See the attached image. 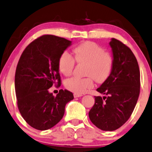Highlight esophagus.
<instances>
[{"instance_id": "1", "label": "esophagus", "mask_w": 152, "mask_h": 152, "mask_svg": "<svg viewBox=\"0 0 152 152\" xmlns=\"http://www.w3.org/2000/svg\"><path fill=\"white\" fill-rule=\"evenodd\" d=\"M82 96V94H75V93L74 94V97H75V98H78V97H80V96Z\"/></svg>"}]
</instances>
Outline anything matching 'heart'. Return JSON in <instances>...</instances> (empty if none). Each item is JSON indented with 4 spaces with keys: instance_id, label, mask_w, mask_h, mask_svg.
<instances>
[{
    "instance_id": "b5f03b06",
    "label": "heart",
    "mask_w": 152,
    "mask_h": 152,
    "mask_svg": "<svg viewBox=\"0 0 152 152\" xmlns=\"http://www.w3.org/2000/svg\"><path fill=\"white\" fill-rule=\"evenodd\" d=\"M75 59L68 52L61 53L58 59V68L65 76L72 74L75 60L85 64V78L72 77L65 82V87L72 92L82 94L94 87V79L97 82H104L111 72L113 59L109 53L96 43L85 42L73 50Z\"/></svg>"
}]
</instances>
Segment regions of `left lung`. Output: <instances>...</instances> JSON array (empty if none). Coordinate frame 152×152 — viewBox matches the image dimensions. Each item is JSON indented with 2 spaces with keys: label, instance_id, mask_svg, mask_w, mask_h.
Listing matches in <instances>:
<instances>
[{
  "label": "left lung",
  "instance_id": "1",
  "mask_svg": "<svg viewBox=\"0 0 152 152\" xmlns=\"http://www.w3.org/2000/svg\"><path fill=\"white\" fill-rule=\"evenodd\" d=\"M113 65L111 72L96 89L106 96H94L89 117L95 126L104 131L119 128L129 119L137 102L140 72L137 61L130 48L112 38Z\"/></svg>",
  "mask_w": 152,
  "mask_h": 152
}]
</instances>
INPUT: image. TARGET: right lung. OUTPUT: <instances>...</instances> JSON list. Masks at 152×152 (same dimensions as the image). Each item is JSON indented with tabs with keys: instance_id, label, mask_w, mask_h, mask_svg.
I'll use <instances>...</instances> for the list:
<instances>
[{
	"instance_id": "1",
	"label": "right lung",
	"mask_w": 152,
	"mask_h": 152,
	"mask_svg": "<svg viewBox=\"0 0 152 152\" xmlns=\"http://www.w3.org/2000/svg\"><path fill=\"white\" fill-rule=\"evenodd\" d=\"M71 41L44 35L24 49L19 60L15 77V87L19 110L32 128L46 130L63 118L66 104L74 99L73 94L61 89L54 96L48 89L61 85L58 59Z\"/></svg>"
}]
</instances>
